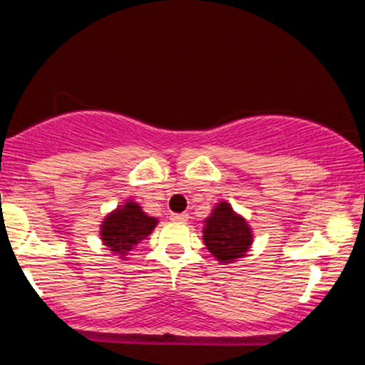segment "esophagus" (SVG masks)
Listing matches in <instances>:
<instances>
[{
    "label": "esophagus",
    "mask_w": 365,
    "mask_h": 365,
    "mask_svg": "<svg viewBox=\"0 0 365 365\" xmlns=\"http://www.w3.org/2000/svg\"><path fill=\"white\" fill-rule=\"evenodd\" d=\"M171 220L177 221V223H187L188 215H187V212H180V215H171Z\"/></svg>",
    "instance_id": "obj_1"
}]
</instances>
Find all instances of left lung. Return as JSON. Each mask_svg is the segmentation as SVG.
Here are the masks:
<instances>
[{
  "instance_id": "left-lung-1",
  "label": "left lung",
  "mask_w": 365,
  "mask_h": 365,
  "mask_svg": "<svg viewBox=\"0 0 365 365\" xmlns=\"http://www.w3.org/2000/svg\"><path fill=\"white\" fill-rule=\"evenodd\" d=\"M202 240L209 252L221 264H233L245 257L254 242L249 221L238 215L232 204L220 200L202 221Z\"/></svg>"
}]
</instances>
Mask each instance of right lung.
<instances>
[{"label":"right lung","mask_w":365,"mask_h":365,"mask_svg":"<svg viewBox=\"0 0 365 365\" xmlns=\"http://www.w3.org/2000/svg\"><path fill=\"white\" fill-rule=\"evenodd\" d=\"M158 223V217L144 212L139 202L127 199L104 216L99 226V237L113 255L127 261V255L153 233Z\"/></svg>","instance_id":"right-lung-1"}]
</instances>
